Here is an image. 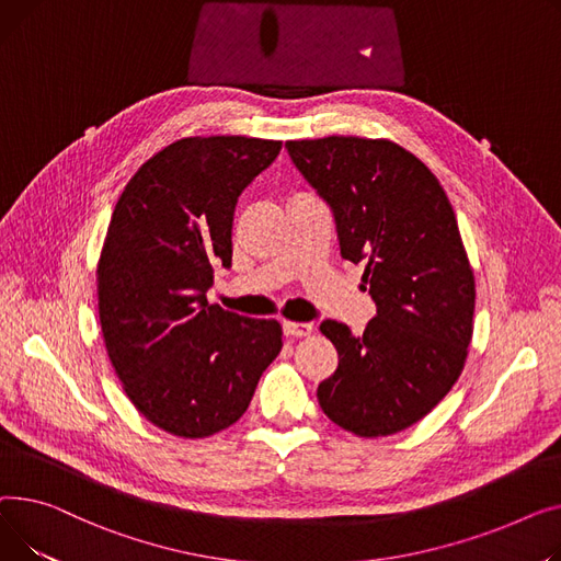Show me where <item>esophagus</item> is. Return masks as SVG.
I'll use <instances>...</instances> for the list:
<instances>
[{"label": "esophagus", "mask_w": 561, "mask_h": 561, "mask_svg": "<svg viewBox=\"0 0 561 561\" xmlns=\"http://www.w3.org/2000/svg\"><path fill=\"white\" fill-rule=\"evenodd\" d=\"M283 331L287 337H308L312 335V323H301V321H285Z\"/></svg>", "instance_id": "1"}]
</instances>
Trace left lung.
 <instances>
[{"label": "left lung", "mask_w": 561, "mask_h": 561, "mask_svg": "<svg viewBox=\"0 0 561 561\" xmlns=\"http://www.w3.org/2000/svg\"><path fill=\"white\" fill-rule=\"evenodd\" d=\"M289 158L333 208L342 257L365 265L376 317L355 337L325 319L335 374L317 389L323 414L357 437L401 433L431 412L465 369L476 278L444 187L385 138L287 140Z\"/></svg>", "instance_id": "8db88e82"}]
</instances>
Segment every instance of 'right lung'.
<instances>
[{
  "mask_svg": "<svg viewBox=\"0 0 561 561\" xmlns=\"http://www.w3.org/2000/svg\"><path fill=\"white\" fill-rule=\"evenodd\" d=\"M280 140L181 138L134 174L96 262L99 321L111 365L160 431L204 439L233 425L283 348L276 319L210 306L213 265L230 267L242 190Z\"/></svg>",
  "mask_w": 561,
  "mask_h": 561,
  "instance_id": "right-lung-1",
  "label": "right lung"
}]
</instances>
